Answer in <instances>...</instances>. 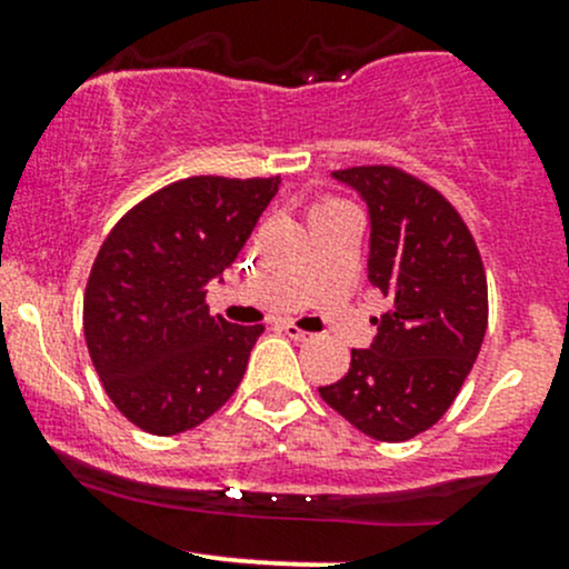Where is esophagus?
Masks as SVG:
<instances>
[{"mask_svg":"<svg viewBox=\"0 0 569 569\" xmlns=\"http://www.w3.org/2000/svg\"><path fill=\"white\" fill-rule=\"evenodd\" d=\"M280 330H283L286 336L291 338V341H308V338H311V332L300 330V327H297V325H283V327H280Z\"/></svg>","mask_w":569,"mask_h":569,"instance_id":"34e87169","label":"esophagus"}]
</instances>
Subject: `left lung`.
<instances>
[{
	"label": "left lung",
	"mask_w": 569,
	"mask_h": 569,
	"mask_svg": "<svg viewBox=\"0 0 569 569\" xmlns=\"http://www.w3.org/2000/svg\"><path fill=\"white\" fill-rule=\"evenodd\" d=\"M369 206V280L391 300L369 349L321 399L352 427L401 443L440 421L487 330V274L460 211L388 164L336 170Z\"/></svg>",
	"instance_id": "obj_1"
}]
</instances>
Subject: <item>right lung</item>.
<instances>
[{"instance_id":"right-lung-1","label":"right lung","mask_w":569,"mask_h":569,"mask_svg":"<svg viewBox=\"0 0 569 569\" xmlns=\"http://www.w3.org/2000/svg\"><path fill=\"white\" fill-rule=\"evenodd\" d=\"M280 178L192 176L126 211L84 289V341L112 405L151 435H178L242 382L263 327L211 317L206 289L244 248Z\"/></svg>"}]
</instances>
